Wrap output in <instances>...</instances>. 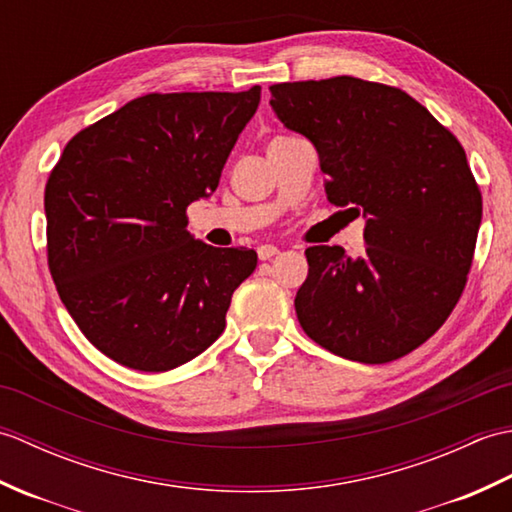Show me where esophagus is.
<instances>
[{
  "instance_id": "34e87169",
  "label": "esophagus",
  "mask_w": 512,
  "mask_h": 512,
  "mask_svg": "<svg viewBox=\"0 0 512 512\" xmlns=\"http://www.w3.org/2000/svg\"><path fill=\"white\" fill-rule=\"evenodd\" d=\"M257 255H259V259H262V262H266V259L279 255V248L273 246V244H264V246L257 248Z\"/></svg>"
}]
</instances>
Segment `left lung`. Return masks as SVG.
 <instances>
[{
  "label": "left lung",
  "instance_id": "1",
  "mask_svg": "<svg viewBox=\"0 0 512 512\" xmlns=\"http://www.w3.org/2000/svg\"><path fill=\"white\" fill-rule=\"evenodd\" d=\"M270 107L317 149L328 200L365 217L363 255L306 250L303 332L358 363L413 352L458 303L482 222L458 138L409 94L354 76L270 85Z\"/></svg>",
  "mask_w": 512,
  "mask_h": 512
}]
</instances>
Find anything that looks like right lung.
Returning a JSON list of instances; mask_svg holds the SVG:
<instances>
[{"instance_id":"add662e5","label":"right lung","mask_w":512,"mask_h":512,"mask_svg":"<svg viewBox=\"0 0 512 512\" xmlns=\"http://www.w3.org/2000/svg\"><path fill=\"white\" fill-rule=\"evenodd\" d=\"M262 88L147 94L76 134L46 184L48 264L96 350L138 372L189 363L226 328L250 248L187 231L211 198Z\"/></svg>"}]
</instances>
